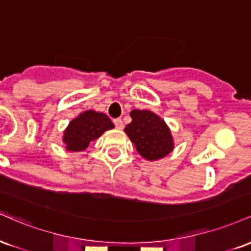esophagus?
<instances>
[{
  "label": "esophagus",
  "instance_id": "obj_1",
  "mask_svg": "<svg viewBox=\"0 0 251 251\" xmlns=\"http://www.w3.org/2000/svg\"><path fill=\"white\" fill-rule=\"evenodd\" d=\"M113 122H114V125H116L117 128L122 129L124 127V123H123V120L120 119V118H117V119H114Z\"/></svg>",
  "mask_w": 251,
  "mask_h": 251
}]
</instances>
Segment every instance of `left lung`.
<instances>
[{"label": "left lung", "mask_w": 251, "mask_h": 251, "mask_svg": "<svg viewBox=\"0 0 251 251\" xmlns=\"http://www.w3.org/2000/svg\"><path fill=\"white\" fill-rule=\"evenodd\" d=\"M132 122L125 127L135 149L148 160L165 157L174 150V140L166 124L150 111L133 109Z\"/></svg>", "instance_id": "obj_1"}]
</instances>
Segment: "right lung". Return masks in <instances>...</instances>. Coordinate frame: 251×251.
<instances>
[{
    "instance_id": "add662e5",
    "label": "right lung",
    "mask_w": 251,
    "mask_h": 251,
    "mask_svg": "<svg viewBox=\"0 0 251 251\" xmlns=\"http://www.w3.org/2000/svg\"><path fill=\"white\" fill-rule=\"evenodd\" d=\"M113 127V123L106 114L86 111L70 123L63 134V143L68 151H83L88 148L89 143Z\"/></svg>"
}]
</instances>
